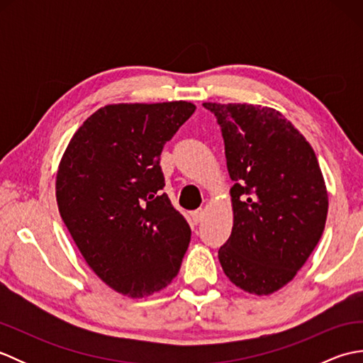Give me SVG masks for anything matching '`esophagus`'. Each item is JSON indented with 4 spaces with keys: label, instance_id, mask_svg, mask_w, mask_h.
<instances>
[{
    "label": "esophagus",
    "instance_id": "obj_1",
    "mask_svg": "<svg viewBox=\"0 0 363 363\" xmlns=\"http://www.w3.org/2000/svg\"><path fill=\"white\" fill-rule=\"evenodd\" d=\"M204 211L199 209V211H195L194 213H191V221H194V225H198V223H201L204 220Z\"/></svg>",
    "mask_w": 363,
    "mask_h": 363
}]
</instances>
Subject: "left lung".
I'll return each mask as SVG.
<instances>
[{"label": "left lung", "mask_w": 363, "mask_h": 363, "mask_svg": "<svg viewBox=\"0 0 363 363\" xmlns=\"http://www.w3.org/2000/svg\"><path fill=\"white\" fill-rule=\"evenodd\" d=\"M225 140L234 226L218 250L229 281L252 295H272L296 276L318 245L328 190L304 135L272 109L204 103Z\"/></svg>", "instance_id": "1"}]
</instances>
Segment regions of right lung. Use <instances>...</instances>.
Here are the masks:
<instances>
[{"label":"right lung","instance_id":"right-lung-1","mask_svg":"<svg viewBox=\"0 0 363 363\" xmlns=\"http://www.w3.org/2000/svg\"><path fill=\"white\" fill-rule=\"evenodd\" d=\"M195 109L187 101L104 106L60 159V217L87 265L121 295L150 296L179 273L191 230L162 194L159 162Z\"/></svg>","mask_w":363,"mask_h":363}]
</instances>
